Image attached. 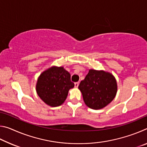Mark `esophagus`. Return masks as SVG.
Instances as JSON below:
<instances>
[{"label": "esophagus", "mask_w": 147, "mask_h": 147, "mask_svg": "<svg viewBox=\"0 0 147 147\" xmlns=\"http://www.w3.org/2000/svg\"><path fill=\"white\" fill-rule=\"evenodd\" d=\"M79 86V82H75L74 83V86H75V88H78Z\"/></svg>", "instance_id": "esophagus-1"}]
</instances>
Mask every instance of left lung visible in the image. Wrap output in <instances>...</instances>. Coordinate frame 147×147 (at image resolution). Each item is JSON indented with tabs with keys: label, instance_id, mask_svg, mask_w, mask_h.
I'll list each match as a JSON object with an SVG mask.
<instances>
[{
	"label": "left lung",
	"instance_id": "1",
	"mask_svg": "<svg viewBox=\"0 0 147 147\" xmlns=\"http://www.w3.org/2000/svg\"><path fill=\"white\" fill-rule=\"evenodd\" d=\"M78 89L86 105L93 109H102L112 101L117 92V84L112 74L103 70L89 69Z\"/></svg>",
	"mask_w": 147,
	"mask_h": 147
}]
</instances>
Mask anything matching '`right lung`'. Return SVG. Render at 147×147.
<instances>
[{"label":"right lung","instance_id":"obj_1","mask_svg":"<svg viewBox=\"0 0 147 147\" xmlns=\"http://www.w3.org/2000/svg\"><path fill=\"white\" fill-rule=\"evenodd\" d=\"M74 84L63 67L52 66L41 73L36 83V92L45 103L51 107L63 104Z\"/></svg>","mask_w":147,"mask_h":147}]
</instances>
